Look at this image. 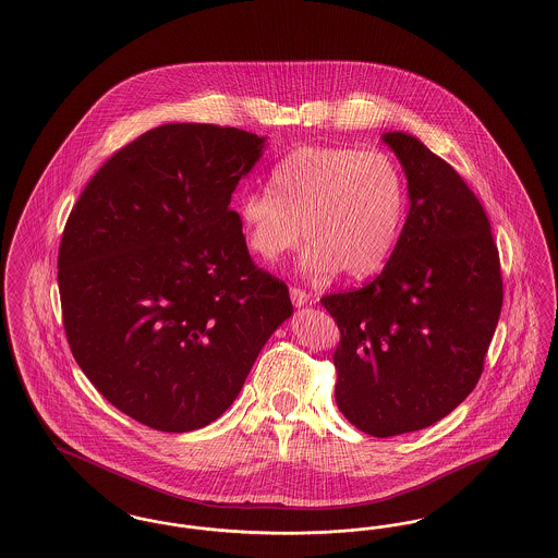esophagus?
<instances>
[{"label":"esophagus","instance_id":"1","mask_svg":"<svg viewBox=\"0 0 558 558\" xmlns=\"http://www.w3.org/2000/svg\"><path fill=\"white\" fill-rule=\"evenodd\" d=\"M290 301H292L294 307H305V305L310 303V294L303 289L292 287V289H290Z\"/></svg>","mask_w":558,"mask_h":558}]
</instances>
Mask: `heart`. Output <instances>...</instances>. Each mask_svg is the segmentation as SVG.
<instances>
[{
  "label": "heart",
  "instance_id": "1",
  "mask_svg": "<svg viewBox=\"0 0 558 558\" xmlns=\"http://www.w3.org/2000/svg\"><path fill=\"white\" fill-rule=\"evenodd\" d=\"M269 190L236 205L248 251L276 262L303 239L301 268L313 276L376 274L392 255L407 218V182L386 151L305 145L269 174Z\"/></svg>",
  "mask_w": 558,
  "mask_h": 558
}]
</instances>
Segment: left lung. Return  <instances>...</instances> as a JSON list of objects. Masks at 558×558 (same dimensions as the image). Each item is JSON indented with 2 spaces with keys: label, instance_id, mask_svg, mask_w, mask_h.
I'll use <instances>...</instances> for the list:
<instances>
[{
  "label": "left lung",
  "instance_id": "1",
  "mask_svg": "<svg viewBox=\"0 0 558 558\" xmlns=\"http://www.w3.org/2000/svg\"><path fill=\"white\" fill-rule=\"evenodd\" d=\"M399 157L409 216L378 278L326 294L338 324L335 397L361 432L388 438L440 422L484 372L502 310L498 248L482 203L452 166L407 133Z\"/></svg>",
  "mask_w": 558,
  "mask_h": 558
}]
</instances>
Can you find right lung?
<instances>
[{"instance_id": "obj_1", "label": "right lung", "mask_w": 558, "mask_h": 558, "mask_svg": "<svg viewBox=\"0 0 558 558\" xmlns=\"http://www.w3.org/2000/svg\"><path fill=\"white\" fill-rule=\"evenodd\" d=\"M264 143L232 126H157L113 154L68 216L58 284L70 351L138 424L216 422L292 315L289 287L253 264L230 209Z\"/></svg>"}]
</instances>
